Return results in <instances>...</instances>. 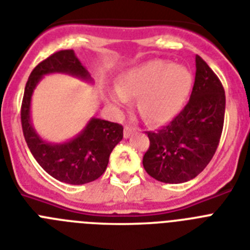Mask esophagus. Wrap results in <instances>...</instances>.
Wrapping results in <instances>:
<instances>
[{
    "label": "esophagus",
    "mask_w": 250,
    "mask_h": 250,
    "mask_svg": "<svg viewBox=\"0 0 250 250\" xmlns=\"http://www.w3.org/2000/svg\"><path fill=\"white\" fill-rule=\"evenodd\" d=\"M137 131V128H135V127H132V125H125V137L128 138L129 136L133 133V132Z\"/></svg>",
    "instance_id": "34e87169"
}]
</instances>
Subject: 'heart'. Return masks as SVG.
<instances>
[{
  "label": "heart",
  "mask_w": 250,
  "mask_h": 250,
  "mask_svg": "<svg viewBox=\"0 0 250 250\" xmlns=\"http://www.w3.org/2000/svg\"><path fill=\"white\" fill-rule=\"evenodd\" d=\"M192 83V73L184 66L163 60L148 61L119 75L117 91L109 93L108 99L122 109L129 99L138 98V110L145 118L165 123L182 110Z\"/></svg>",
  "instance_id": "b5f03b06"
}]
</instances>
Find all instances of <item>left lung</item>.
I'll use <instances>...</instances> for the list:
<instances>
[{"mask_svg": "<svg viewBox=\"0 0 250 250\" xmlns=\"http://www.w3.org/2000/svg\"><path fill=\"white\" fill-rule=\"evenodd\" d=\"M224 117V87L208 64L196 56L189 102L164 128L147 132L150 147L142 160L145 170L163 183L179 184L196 178L215 155Z\"/></svg>", "mask_w": 250, "mask_h": 250, "instance_id": "obj_1", "label": "left lung"}]
</instances>
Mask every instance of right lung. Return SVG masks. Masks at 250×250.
<instances>
[{"instance_id": "1", "label": "right lung", "mask_w": 250, "mask_h": 250, "mask_svg": "<svg viewBox=\"0 0 250 250\" xmlns=\"http://www.w3.org/2000/svg\"><path fill=\"white\" fill-rule=\"evenodd\" d=\"M52 73H64L93 83L89 71L72 49L60 50L38 64L29 76L22 99L21 125L25 141L38 164L50 177L75 186L90 183L105 171L113 148L123 138V127L93 117L85 128L68 141L57 144L43 140L31 122V96L41 80Z\"/></svg>"}]
</instances>
